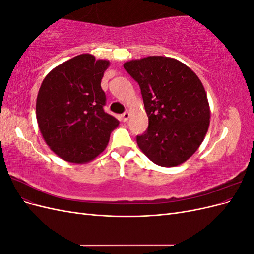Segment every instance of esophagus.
Here are the masks:
<instances>
[{"label": "esophagus", "instance_id": "34e87169", "mask_svg": "<svg viewBox=\"0 0 254 254\" xmlns=\"http://www.w3.org/2000/svg\"><path fill=\"white\" fill-rule=\"evenodd\" d=\"M128 119H129V112L128 111H126V112L122 114V121L123 122H127Z\"/></svg>", "mask_w": 254, "mask_h": 254}]
</instances>
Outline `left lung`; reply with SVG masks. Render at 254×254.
Wrapping results in <instances>:
<instances>
[{
    "label": "left lung",
    "mask_w": 254,
    "mask_h": 254,
    "mask_svg": "<svg viewBox=\"0 0 254 254\" xmlns=\"http://www.w3.org/2000/svg\"><path fill=\"white\" fill-rule=\"evenodd\" d=\"M139 83L148 128L136 135L140 149L160 166H177L193 156L210 124V107L197 75L180 61L149 56L124 64Z\"/></svg>",
    "instance_id": "8db88e82"
}]
</instances>
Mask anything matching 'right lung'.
<instances>
[{"label":"right lung","mask_w":254,"mask_h":254,"mask_svg":"<svg viewBox=\"0 0 254 254\" xmlns=\"http://www.w3.org/2000/svg\"><path fill=\"white\" fill-rule=\"evenodd\" d=\"M109 61L81 54L51 71L37 96L36 115L44 141L71 163L95 159L119 121L106 113L101 87Z\"/></svg>","instance_id":"1"}]
</instances>
